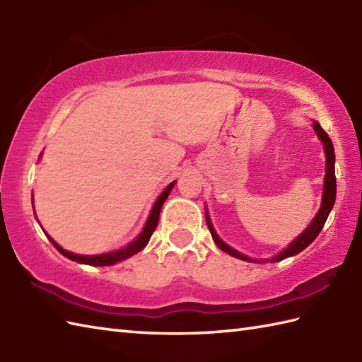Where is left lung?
Returning a JSON list of instances; mask_svg holds the SVG:
<instances>
[{
	"instance_id": "left-lung-1",
	"label": "left lung",
	"mask_w": 362,
	"mask_h": 362,
	"mask_svg": "<svg viewBox=\"0 0 362 362\" xmlns=\"http://www.w3.org/2000/svg\"><path fill=\"white\" fill-rule=\"evenodd\" d=\"M313 129L314 132L317 134L319 140L324 144V151H325V179H324V193H322V202H320V209L317 211L316 216L311 221V224L306 227L302 233H300L294 241H292L286 249H283L281 252L276 253L275 257L269 258V259H261L263 263L266 261H271V263H276V261H281L284 258H289V257H294L297 253H300L302 250H305L308 245L316 240L317 235L320 233V230L324 228L325 221L328 218L329 211H332L334 201H336V175H334V148H333V143L329 140L328 134L325 132L324 129L320 127V124L317 121H313ZM205 219H206V226H209L210 233L213 236V241L216 243L218 247L228 253V255H232L235 258H240L243 261H249V263H259V259L255 258H250L247 255H244V253L235 250L233 247H230L228 244H226L224 241L221 240L218 236L216 230H214L213 224H211V219H210V214L209 210L205 209Z\"/></svg>"
}]
</instances>
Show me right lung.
<instances>
[{"label":"right lung","instance_id":"1","mask_svg":"<svg viewBox=\"0 0 362 362\" xmlns=\"http://www.w3.org/2000/svg\"><path fill=\"white\" fill-rule=\"evenodd\" d=\"M40 157H42V153H40ZM174 185H175V180L169 183V185L163 191H161V194L157 197V201L153 202V206H152V210L149 213V218H148V221H146V224H144L143 230L140 232V235H138L132 243H129L127 245H124V247H121L118 250H112V252H107V253H99V255H79V253L68 252L64 247H60V245L56 241H54L48 233H46V236H48V240L52 243L54 247H56L68 259L78 261V263H81V264H90V266H112V264H117V263H119V261H124L129 257L135 255V253L143 250L146 245H148L151 236L153 233V230L157 228L161 206H163V204H165V201L168 199L169 193H171V189L174 188ZM43 232H45V230H43Z\"/></svg>","mask_w":362,"mask_h":362}]
</instances>
